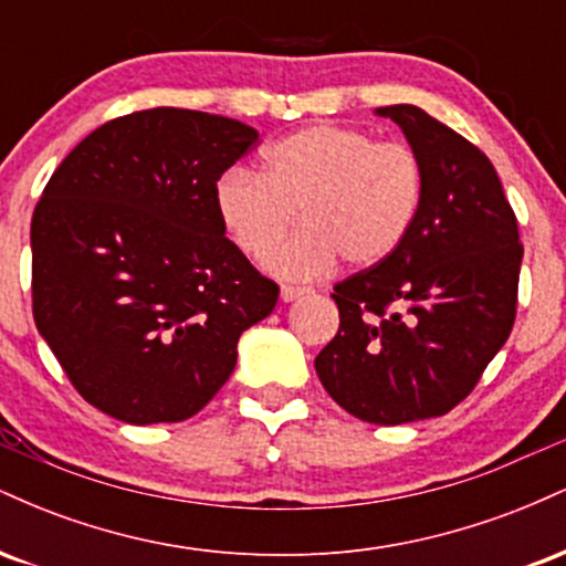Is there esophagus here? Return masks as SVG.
I'll list each match as a JSON object with an SVG mask.
<instances>
[{"instance_id": "esophagus-1", "label": "esophagus", "mask_w": 566, "mask_h": 566, "mask_svg": "<svg viewBox=\"0 0 566 566\" xmlns=\"http://www.w3.org/2000/svg\"><path fill=\"white\" fill-rule=\"evenodd\" d=\"M305 292H308L305 287H290V284H284V287H282V301L284 303H292V301H297V297H301V295H305Z\"/></svg>"}]
</instances>
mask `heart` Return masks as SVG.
<instances>
[{
    "mask_svg": "<svg viewBox=\"0 0 566 566\" xmlns=\"http://www.w3.org/2000/svg\"><path fill=\"white\" fill-rule=\"evenodd\" d=\"M423 186V165L405 143L316 125L271 143L263 172L226 170L212 199L226 233L252 258L268 252L301 209L304 229L263 263L276 276L314 279L337 258L350 269L388 261L412 231Z\"/></svg>",
    "mask_w": 566,
    "mask_h": 566,
    "instance_id": "obj_1",
    "label": "heart"
}]
</instances>
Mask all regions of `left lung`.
I'll use <instances>...</instances> for the list:
<instances>
[{
	"label": "left lung",
	"mask_w": 566,
	"mask_h": 566,
	"mask_svg": "<svg viewBox=\"0 0 566 566\" xmlns=\"http://www.w3.org/2000/svg\"><path fill=\"white\" fill-rule=\"evenodd\" d=\"M420 165L423 201L388 261L333 292L340 329L314 367L354 418L401 426L439 418L473 391L516 319L522 244L492 161L423 108H375Z\"/></svg>",
	"instance_id": "obj_1"
}]
</instances>
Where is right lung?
<instances>
[{"label": "right lung", "mask_w": 566, "mask_h": 566, "mask_svg": "<svg viewBox=\"0 0 566 566\" xmlns=\"http://www.w3.org/2000/svg\"><path fill=\"white\" fill-rule=\"evenodd\" d=\"M258 140L229 116L148 108L90 133L31 218L39 335L90 405L180 423L220 391L279 287L216 212L218 178Z\"/></svg>", "instance_id": "1"}]
</instances>
